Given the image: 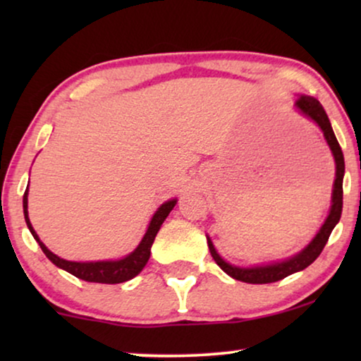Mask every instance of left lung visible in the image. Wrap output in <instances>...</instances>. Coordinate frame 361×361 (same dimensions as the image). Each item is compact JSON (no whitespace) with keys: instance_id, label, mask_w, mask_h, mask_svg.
<instances>
[{"instance_id":"left-lung-1","label":"left lung","mask_w":361,"mask_h":361,"mask_svg":"<svg viewBox=\"0 0 361 361\" xmlns=\"http://www.w3.org/2000/svg\"><path fill=\"white\" fill-rule=\"evenodd\" d=\"M295 108L310 118L314 123H317L320 130L324 133L325 141L332 151L334 159H335V182H334V190H332V207H330L329 216L325 219L322 228L319 230V233L314 236V240L305 246L302 251H299L298 255L290 256L289 259L278 261V263H271L264 266H255V268H238V266H233L221 258V256L216 253L214 243L207 236V243H209V250L212 258L215 259V263L220 266L221 269L225 271L226 274L231 276V278L236 281H243V283L250 284H268V283H276V281H281L288 278L289 274L298 273V271H302L307 268L309 264H312L317 256L322 253L324 246L327 245L329 236L335 228V225L338 224L340 215H342V207H343V174H345V161H343V152L342 147H340L337 137L334 135L332 125H330L327 113H325L324 106L320 105L319 100H315L314 97H305L300 95L298 100H295Z\"/></svg>"}]
</instances>
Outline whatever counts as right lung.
<instances>
[{
  "label": "right lung",
  "mask_w": 361,
  "mask_h": 361,
  "mask_svg": "<svg viewBox=\"0 0 361 361\" xmlns=\"http://www.w3.org/2000/svg\"><path fill=\"white\" fill-rule=\"evenodd\" d=\"M177 204L176 199L167 200L162 204L154 215H152L151 224L147 226L145 236H142L141 243L137 245V248L130 253L125 258L116 259V261H95V263H77V261H67L59 258L57 255H54L51 250H47V246L39 240L36 231H34L31 221L27 216V189L24 192L23 197V207H24V219H26L27 228L31 231L34 240L37 241L44 255L52 261L57 268H61L67 273H71L78 279L88 281V283H102V284H120L125 281H130L141 273V269L145 268L147 259L151 256V246L154 243V238L159 231L162 221L167 219V215L171 214V210L174 209Z\"/></svg>",
  "instance_id": "1"
}]
</instances>
